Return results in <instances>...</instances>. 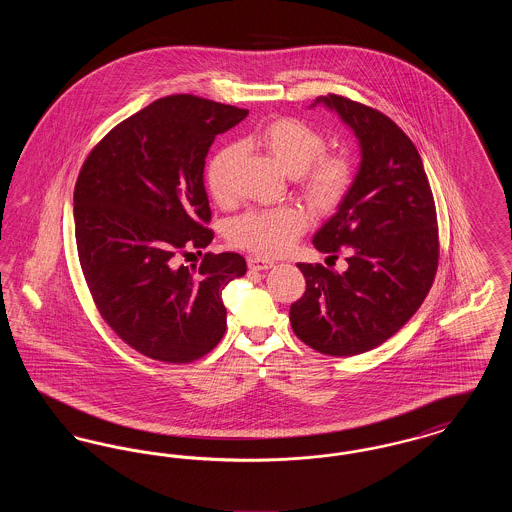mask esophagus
Listing matches in <instances>:
<instances>
[{"label": "esophagus", "instance_id": "esophagus-1", "mask_svg": "<svg viewBox=\"0 0 512 512\" xmlns=\"http://www.w3.org/2000/svg\"><path fill=\"white\" fill-rule=\"evenodd\" d=\"M247 265H249L251 270H268V268H272L274 261L265 259V257H249V259H247Z\"/></svg>", "mask_w": 512, "mask_h": 512}]
</instances>
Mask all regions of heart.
Segmentation results:
<instances>
[{
  "label": "heart",
  "mask_w": 512,
  "mask_h": 512,
  "mask_svg": "<svg viewBox=\"0 0 512 512\" xmlns=\"http://www.w3.org/2000/svg\"><path fill=\"white\" fill-rule=\"evenodd\" d=\"M257 144L295 176L301 195L318 211H334L355 182V161L343 151L322 153L324 134L309 122L295 117H276L255 136ZM238 147L220 146L207 161L205 186L211 197L228 205L236 197L234 167ZM307 215L297 207L247 211L230 224L232 244L259 255H280L305 232Z\"/></svg>",
  "instance_id": "1"
}]
</instances>
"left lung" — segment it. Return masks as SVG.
<instances>
[{"label":"left lung","instance_id":"1","mask_svg":"<svg viewBox=\"0 0 512 512\" xmlns=\"http://www.w3.org/2000/svg\"><path fill=\"white\" fill-rule=\"evenodd\" d=\"M361 144V169L338 213L315 236L347 270L299 263L307 288L292 303L293 334L318 353L351 357L390 340L430 292L439 261L438 215L422 159L388 115L328 94Z\"/></svg>","mask_w":512,"mask_h":512}]
</instances>
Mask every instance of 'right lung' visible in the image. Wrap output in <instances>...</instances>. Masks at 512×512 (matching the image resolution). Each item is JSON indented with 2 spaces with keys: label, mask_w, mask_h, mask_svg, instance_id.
<instances>
[{
  "label": "right lung",
  "mask_w": 512,
  "mask_h": 512,
  "mask_svg": "<svg viewBox=\"0 0 512 512\" xmlns=\"http://www.w3.org/2000/svg\"><path fill=\"white\" fill-rule=\"evenodd\" d=\"M247 109L192 94L155 99L109 130L74 186V236L86 286L109 328L138 353L188 365L226 332L222 290L244 276L238 253L213 242L203 169L215 138Z\"/></svg>",
  "instance_id": "1"
}]
</instances>
